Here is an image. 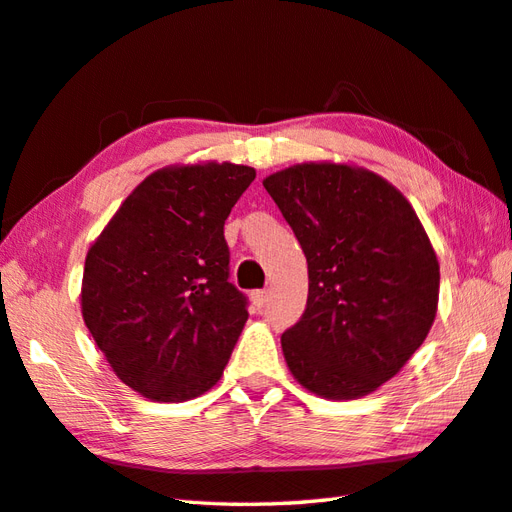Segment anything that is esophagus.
<instances>
[{
  "mask_svg": "<svg viewBox=\"0 0 512 512\" xmlns=\"http://www.w3.org/2000/svg\"><path fill=\"white\" fill-rule=\"evenodd\" d=\"M266 303H268V290H255L253 292V306L257 310H262Z\"/></svg>",
  "mask_w": 512,
  "mask_h": 512,
  "instance_id": "34e87169",
  "label": "esophagus"
}]
</instances>
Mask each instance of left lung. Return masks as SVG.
<instances>
[{"label": "left lung", "instance_id": "8db88e82", "mask_svg": "<svg viewBox=\"0 0 512 512\" xmlns=\"http://www.w3.org/2000/svg\"><path fill=\"white\" fill-rule=\"evenodd\" d=\"M303 255L308 303L281 334L290 374L328 400L372 394L427 339L440 264L409 200L350 162H301L264 178Z\"/></svg>", "mask_w": 512, "mask_h": 512}]
</instances>
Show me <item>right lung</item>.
Masks as SVG:
<instances>
[{"label":"right lung","mask_w":512,"mask_h":512,"mask_svg":"<svg viewBox=\"0 0 512 512\" xmlns=\"http://www.w3.org/2000/svg\"><path fill=\"white\" fill-rule=\"evenodd\" d=\"M255 169L162 167L138 184L85 257L81 314L121 383L156 402L220 380L248 319L228 281L224 222Z\"/></svg>","instance_id":"add662e5"}]
</instances>
